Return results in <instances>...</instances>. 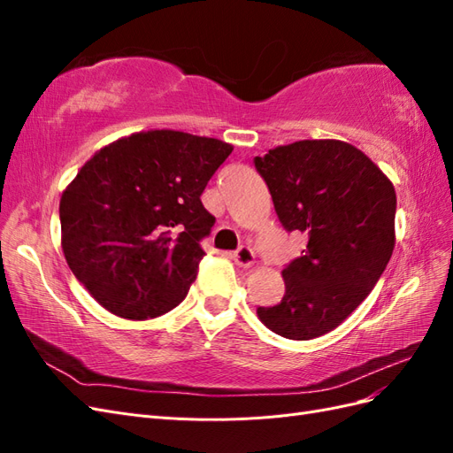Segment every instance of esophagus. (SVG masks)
Returning <instances> with one entry per match:
<instances>
[{"label": "esophagus", "mask_w": 453, "mask_h": 453, "mask_svg": "<svg viewBox=\"0 0 453 453\" xmlns=\"http://www.w3.org/2000/svg\"><path fill=\"white\" fill-rule=\"evenodd\" d=\"M232 258L236 260V265L248 268V266L253 265L255 253H253V250L250 248V245H240V248L234 251V255H232Z\"/></svg>", "instance_id": "esophagus-1"}]
</instances>
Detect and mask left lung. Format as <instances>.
I'll return each instance as SVG.
<instances>
[{"instance_id":"obj_1","label":"left lung","mask_w":453,"mask_h":453,"mask_svg":"<svg viewBox=\"0 0 453 453\" xmlns=\"http://www.w3.org/2000/svg\"><path fill=\"white\" fill-rule=\"evenodd\" d=\"M287 232H304L303 255L283 268L285 295L258 319L289 340L331 333L374 289L395 248L391 181L357 147L304 140L253 158Z\"/></svg>"}]
</instances>
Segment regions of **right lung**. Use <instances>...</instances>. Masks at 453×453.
<instances>
[{
  "mask_svg": "<svg viewBox=\"0 0 453 453\" xmlns=\"http://www.w3.org/2000/svg\"><path fill=\"white\" fill-rule=\"evenodd\" d=\"M232 145L185 132L132 134L100 149L60 200L75 278L127 319L175 308L196 280L215 217L200 200Z\"/></svg>",
  "mask_w": 453,
  "mask_h": 453,
  "instance_id": "add662e5",
  "label": "right lung"
}]
</instances>
